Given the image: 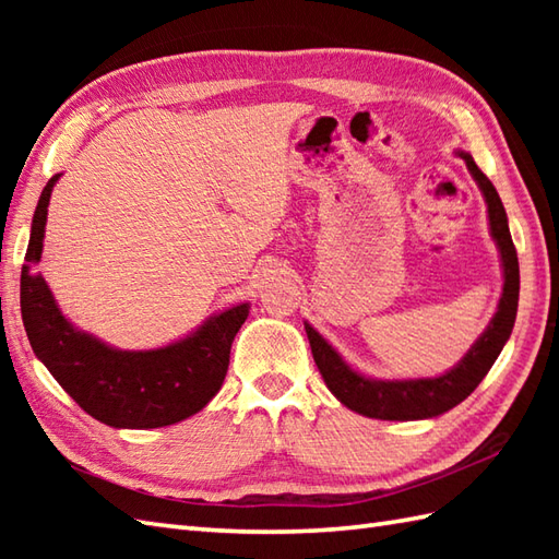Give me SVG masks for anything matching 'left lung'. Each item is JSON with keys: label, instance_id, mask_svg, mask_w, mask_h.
<instances>
[{"label": "left lung", "instance_id": "8db88e82", "mask_svg": "<svg viewBox=\"0 0 559 559\" xmlns=\"http://www.w3.org/2000/svg\"><path fill=\"white\" fill-rule=\"evenodd\" d=\"M466 160V168L473 180L480 187L485 204H488L490 235L497 245L502 261V295L497 302V312L490 319L488 329L483 331L478 341L473 343L468 353L451 367L449 372L437 377H418V379H372L341 358V353L319 334V331L305 322L307 338L314 355V362L322 372L324 382L331 394H334L343 406L365 415V418L377 420H425L437 418L451 411L463 399L473 394L483 377L490 372L497 355L502 353L504 343L512 336L516 307H519V259L509 233L507 211L502 199L497 194L492 182L480 173L471 153L456 151Z\"/></svg>", "mask_w": 559, "mask_h": 559}]
</instances>
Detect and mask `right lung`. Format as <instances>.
<instances>
[{
	"label": "right lung",
	"mask_w": 559,
	"mask_h": 559,
	"mask_svg": "<svg viewBox=\"0 0 559 559\" xmlns=\"http://www.w3.org/2000/svg\"><path fill=\"white\" fill-rule=\"evenodd\" d=\"M62 173L50 177L33 213L26 261L21 269V317L38 360L93 418L117 430H151L199 413L218 394L235 334L249 302L209 317L192 334L153 350H120L76 329L59 310L40 273L47 206Z\"/></svg>",
	"instance_id": "1"
}]
</instances>
